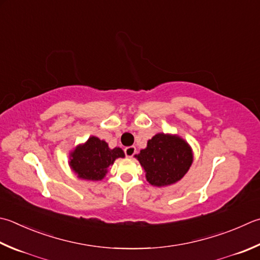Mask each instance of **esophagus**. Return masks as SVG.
Here are the masks:
<instances>
[{"label":"esophagus","mask_w":260,"mask_h":260,"mask_svg":"<svg viewBox=\"0 0 260 260\" xmlns=\"http://www.w3.org/2000/svg\"><path fill=\"white\" fill-rule=\"evenodd\" d=\"M124 153L126 157H132L136 154V147L135 146H129L124 148Z\"/></svg>","instance_id":"esophagus-1"}]
</instances>
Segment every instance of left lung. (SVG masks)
Returning a JSON list of instances; mask_svg holds the SVG:
<instances>
[{
    "mask_svg": "<svg viewBox=\"0 0 260 260\" xmlns=\"http://www.w3.org/2000/svg\"><path fill=\"white\" fill-rule=\"evenodd\" d=\"M154 187H168L183 178L193 161L192 148L183 138L172 134H156L147 147L135 155Z\"/></svg>",
    "mask_w": 260,
    "mask_h": 260,
    "instance_id": "8db88e82",
    "label": "left lung"
}]
</instances>
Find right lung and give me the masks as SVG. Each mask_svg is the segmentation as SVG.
I'll return each instance as SVG.
<instances>
[{
	"label": "right lung",
	"instance_id": "right-lung-1",
	"mask_svg": "<svg viewBox=\"0 0 260 260\" xmlns=\"http://www.w3.org/2000/svg\"><path fill=\"white\" fill-rule=\"evenodd\" d=\"M120 147L110 148L105 140L90 136L86 143L79 144L69 154V166L77 178L85 181H101L109 172L116 158H123Z\"/></svg>",
	"mask_w": 260,
	"mask_h": 260
}]
</instances>
